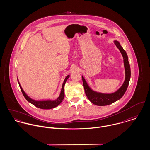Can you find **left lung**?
Here are the masks:
<instances>
[{
  "label": "left lung",
  "mask_w": 150,
  "mask_h": 150,
  "mask_svg": "<svg viewBox=\"0 0 150 150\" xmlns=\"http://www.w3.org/2000/svg\"><path fill=\"white\" fill-rule=\"evenodd\" d=\"M114 43L116 45L117 48L120 51L121 54L124 58V64L125 71V79L123 84L121 87L116 92L111 94L98 93L92 90L86 83L85 79L84 78L83 76H82V80L86 96L92 103L97 106H106L114 103L117 100H120L123 96L124 93H125L128 86L131 74L130 67L129 63L128 57L125 50L122 48L119 42L115 40Z\"/></svg>",
  "instance_id": "left-lung-1"
}]
</instances>
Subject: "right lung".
I'll return each instance as SVG.
<instances>
[{
    "mask_svg": "<svg viewBox=\"0 0 150 150\" xmlns=\"http://www.w3.org/2000/svg\"><path fill=\"white\" fill-rule=\"evenodd\" d=\"M70 77V75H67L66 78L64 80V83L62 84V89H61V91L59 96L57 98L56 100H40V101H37L35 100H33L31 98H30L29 96L25 93V92L23 91V90L21 86H20V83L18 82V84L20 87V89L21 90L22 93L23 94V96L25 97V98H26V100H27L30 103H31V104H33V105H34L36 107H38L39 108H42V109H51L53 108L57 107V106H58L64 100V84L67 81V80Z\"/></svg>",
    "mask_w": 150,
    "mask_h": 150,
    "instance_id": "obj_1",
    "label": "right lung"
}]
</instances>
